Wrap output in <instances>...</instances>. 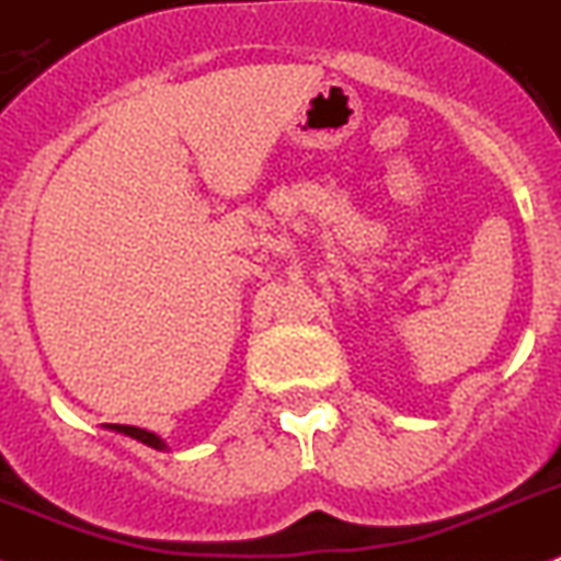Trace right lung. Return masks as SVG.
<instances>
[{
    "instance_id": "1",
    "label": "right lung",
    "mask_w": 561,
    "mask_h": 561,
    "mask_svg": "<svg viewBox=\"0 0 561 561\" xmlns=\"http://www.w3.org/2000/svg\"><path fill=\"white\" fill-rule=\"evenodd\" d=\"M110 428H113V431H122V434H127V437L138 439V443H144V445H150V448H158V451L164 448V439L156 437L152 431L136 428V425H110Z\"/></svg>"
}]
</instances>
